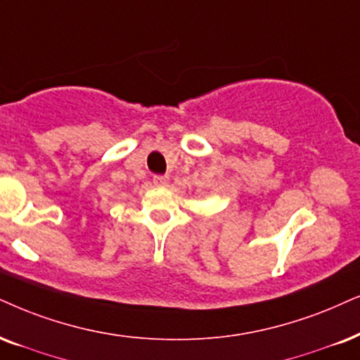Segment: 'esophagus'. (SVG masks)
<instances>
[{
    "label": "esophagus",
    "instance_id": "esophagus-1",
    "mask_svg": "<svg viewBox=\"0 0 360 360\" xmlns=\"http://www.w3.org/2000/svg\"><path fill=\"white\" fill-rule=\"evenodd\" d=\"M167 181H169V177H167V176H162V174L153 176V183L156 186H166Z\"/></svg>",
    "mask_w": 360,
    "mask_h": 360
}]
</instances>
